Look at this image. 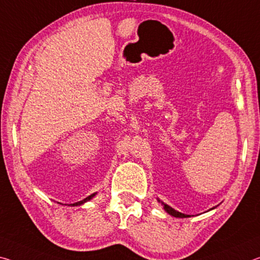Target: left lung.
Here are the masks:
<instances>
[{"mask_svg":"<svg viewBox=\"0 0 260 260\" xmlns=\"http://www.w3.org/2000/svg\"><path fill=\"white\" fill-rule=\"evenodd\" d=\"M158 202L162 204L164 210H165L166 212H167L168 214L172 215V216H175V218H190V216H191V215H189V214L181 213V212H178V211H176V210H174L173 207H170L169 205H167V204H165L164 202H161L160 199H158ZM213 208H214V207H213ZM213 208H211V210H213Z\"/></svg>","mask_w":260,"mask_h":260,"instance_id":"obj_1","label":"left lung"}]
</instances>
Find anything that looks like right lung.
Wrapping results in <instances>:
<instances>
[{
  "mask_svg": "<svg viewBox=\"0 0 260 260\" xmlns=\"http://www.w3.org/2000/svg\"><path fill=\"white\" fill-rule=\"evenodd\" d=\"M96 194V192H94V193H92L91 196H88V197H86L85 199H83V201H80V202H78V203H75V204H71V205H69V206H80V205H83V204H85L86 202H88V201H91V199L94 197V196Z\"/></svg>",
  "mask_w": 260,
  "mask_h": 260,
  "instance_id": "right-lung-1",
  "label": "right lung"
}]
</instances>
